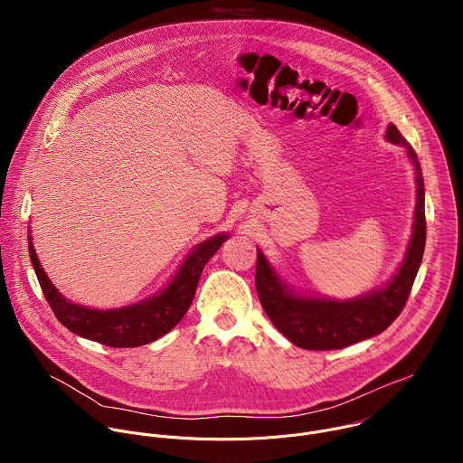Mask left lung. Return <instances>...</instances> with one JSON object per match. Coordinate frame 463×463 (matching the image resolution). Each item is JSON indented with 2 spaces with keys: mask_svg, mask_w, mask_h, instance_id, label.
<instances>
[{
  "mask_svg": "<svg viewBox=\"0 0 463 463\" xmlns=\"http://www.w3.org/2000/svg\"><path fill=\"white\" fill-rule=\"evenodd\" d=\"M385 140L404 147L415 169L417 187L411 237L402 262L385 285L351 299L298 292L278 274L262 250L257 248L255 283L260 303L270 323L298 347L330 351L376 336L396 321L410 296L426 244L424 180L413 147L399 133L396 125L391 123L387 127Z\"/></svg>",
  "mask_w": 463,
  "mask_h": 463,
  "instance_id": "obj_1",
  "label": "left lung"
}]
</instances>
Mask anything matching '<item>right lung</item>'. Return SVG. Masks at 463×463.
<instances>
[{
    "label": "right lung",
    "mask_w": 463,
    "mask_h": 463,
    "mask_svg": "<svg viewBox=\"0 0 463 463\" xmlns=\"http://www.w3.org/2000/svg\"><path fill=\"white\" fill-rule=\"evenodd\" d=\"M228 239L230 235L222 232L194 246L173 279L155 296L128 307L99 310L72 303L57 290L39 262L28 226V251L32 265L57 319L67 330L110 347L144 345L173 330L193 305L203 267Z\"/></svg>",
    "instance_id": "add662e5"
}]
</instances>
